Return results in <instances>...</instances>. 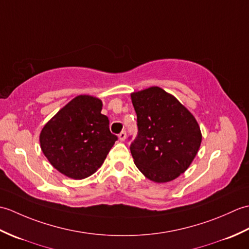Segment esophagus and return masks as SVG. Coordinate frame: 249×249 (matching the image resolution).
<instances>
[{
	"mask_svg": "<svg viewBox=\"0 0 249 249\" xmlns=\"http://www.w3.org/2000/svg\"><path fill=\"white\" fill-rule=\"evenodd\" d=\"M119 139H120V141H124L126 139V131L125 130H122L119 134Z\"/></svg>",
	"mask_w": 249,
	"mask_h": 249,
	"instance_id": "esophagus-1",
	"label": "esophagus"
}]
</instances>
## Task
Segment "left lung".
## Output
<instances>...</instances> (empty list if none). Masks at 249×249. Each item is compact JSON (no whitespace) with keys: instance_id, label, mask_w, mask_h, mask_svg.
I'll return each mask as SVG.
<instances>
[{"instance_id":"1","label":"left lung","mask_w":249,"mask_h":249,"mask_svg":"<svg viewBox=\"0 0 249 249\" xmlns=\"http://www.w3.org/2000/svg\"><path fill=\"white\" fill-rule=\"evenodd\" d=\"M131 102L138 126L130 144L135 165L151 181L170 182L186 171L197 155L202 140L197 121L158 87L133 93Z\"/></svg>"}]
</instances>
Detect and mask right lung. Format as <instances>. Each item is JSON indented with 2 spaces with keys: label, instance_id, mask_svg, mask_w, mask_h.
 <instances>
[{
  "label": "right lung",
  "instance_id": "1",
  "mask_svg": "<svg viewBox=\"0 0 249 249\" xmlns=\"http://www.w3.org/2000/svg\"><path fill=\"white\" fill-rule=\"evenodd\" d=\"M102 100L79 95L63 107L44 128L39 142L49 162L64 176L81 179L103 165L118 137L100 113Z\"/></svg>",
  "mask_w": 249,
  "mask_h": 249
}]
</instances>
